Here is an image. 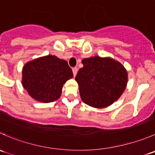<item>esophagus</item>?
<instances>
[{
	"label": "esophagus",
	"mask_w": 155,
	"mask_h": 155,
	"mask_svg": "<svg viewBox=\"0 0 155 155\" xmlns=\"http://www.w3.org/2000/svg\"><path fill=\"white\" fill-rule=\"evenodd\" d=\"M73 76H76V73H77V72H78V68H73Z\"/></svg>",
	"instance_id": "esophagus-1"
}]
</instances>
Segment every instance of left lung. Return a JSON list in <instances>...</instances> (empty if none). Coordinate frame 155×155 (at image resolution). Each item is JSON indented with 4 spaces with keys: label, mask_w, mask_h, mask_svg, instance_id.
Wrapping results in <instances>:
<instances>
[{
    "label": "left lung",
    "mask_w": 155,
    "mask_h": 155,
    "mask_svg": "<svg viewBox=\"0 0 155 155\" xmlns=\"http://www.w3.org/2000/svg\"><path fill=\"white\" fill-rule=\"evenodd\" d=\"M83 68L76 76L82 101L90 107L103 109L121 97L127 84V71L118 61L100 56L84 58Z\"/></svg>",
    "instance_id": "1"
}]
</instances>
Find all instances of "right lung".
Segmentation results:
<instances>
[{
    "label": "right lung",
    "mask_w": 155,
    "mask_h": 155,
    "mask_svg": "<svg viewBox=\"0 0 155 155\" xmlns=\"http://www.w3.org/2000/svg\"><path fill=\"white\" fill-rule=\"evenodd\" d=\"M73 76L66 61L48 54L24 65L21 83L33 99L51 103L60 97L64 84Z\"/></svg>",
    "instance_id": "add662e5"
}]
</instances>
